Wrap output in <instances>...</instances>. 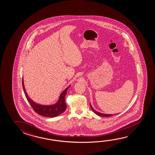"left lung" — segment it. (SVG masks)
Returning a JSON list of instances; mask_svg holds the SVG:
<instances>
[{
    "instance_id": "left-lung-1",
    "label": "left lung",
    "mask_w": 155,
    "mask_h": 155,
    "mask_svg": "<svg viewBox=\"0 0 155 155\" xmlns=\"http://www.w3.org/2000/svg\"><path fill=\"white\" fill-rule=\"evenodd\" d=\"M90 107H91V109L92 110V111H94L96 114H97V115H98L99 116H102V117H110V116H112L115 115V114H102V113H100V112H97L96 111H95V110L92 108V107H91V104H90Z\"/></svg>"
}]
</instances>
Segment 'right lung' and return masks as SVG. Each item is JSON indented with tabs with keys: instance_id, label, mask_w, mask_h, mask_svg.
<instances>
[{
	"instance_id": "right-lung-1",
	"label": "right lung",
	"mask_w": 155,
	"mask_h": 155,
	"mask_svg": "<svg viewBox=\"0 0 155 155\" xmlns=\"http://www.w3.org/2000/svg\"><path fill=\"white\" fill-rule=\"evenodd\" d=\"M22 84H23V90L24 94L25 95L26 98L28 99V102L32 107L33 110L36 112L37 114L44 116V117H54L58 116L59 114H61L65 111L66 109V105L65 101V98L66 96V92L69 87H68L61 94L59 99L58 102L56 104L51 105H43L41 104H37L33 102L32 99L28 97V94L26 93L25 89L24 87V81L22 79Z\"/></svg>"
}]
</instances>
